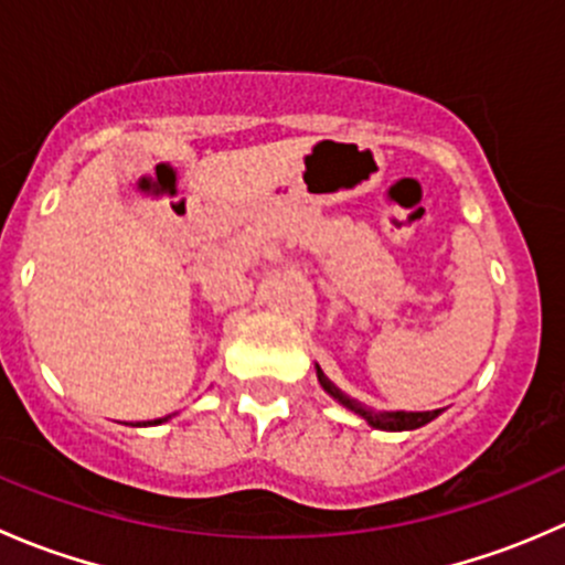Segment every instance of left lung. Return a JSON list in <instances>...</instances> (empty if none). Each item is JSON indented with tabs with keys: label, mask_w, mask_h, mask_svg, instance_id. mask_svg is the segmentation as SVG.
<instances>
[{
	"label": "left lung",
	"mask_w": 565,
	"mask_h": 565,
	"mask_svg": "<svg viewBox=\"0 0 565 565\" xmlns=\"http://www.w3.org/2000/svg\"><path fill=\"white\" fill-rule=\"evenodd\" d=\"M317 377H319V383H322V388L330 393V396L339 398V402L347 404L350 409H355V413L361 415V418H366L369 426H374V429H388V431L418 429V426L429 424L431 418H437V415H440V409H429V413H404V409H402V413H372V409H363V407H358L355 402H350L344 393L335 388V385L330 383L328 377H324L322 369H317Z\"/></svg>",
	"instance_id": "obj_1"
}]
</instances>
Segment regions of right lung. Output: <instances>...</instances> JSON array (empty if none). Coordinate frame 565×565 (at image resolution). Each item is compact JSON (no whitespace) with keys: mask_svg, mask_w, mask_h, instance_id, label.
<instances>
[{"mask_svg":"<svg viewBox=\"0 0 565 565\" xmlns=\"http://www.w3.org/2000/svg\"><path fill=\"white\" fill-rule=\"evenodd\" d=\"M156 424H158V420H156Z\"/></svg>","mask_w":565,"mask_h":565,"instance_id":"obj_1","label":"right lung"}]
</instances>
